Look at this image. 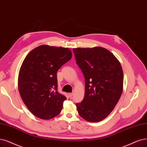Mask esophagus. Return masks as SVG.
<instances>
[{"instance_id":"1","label":"esophagus","mask_w":147,"mask_h":147,"mask_svg":"<svg viewBox=\"0 0 147 147\" xmlns=\"http://www.w3.org/2000/svg\"><path fill=\"white\" fill-rule=\"evenodd\" d=\"M73 96V93H71L68 94V96L70 97V98H71V97H72Z\"/></svg>"}]
</instances>
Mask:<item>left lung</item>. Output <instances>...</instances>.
I'll use <instances>...</instances> for the list:
<instances>
[{"label":"left lung","instance_id":"1","mask_svg":"<svg viewBox=\"0 0 147 147\" xmlns=\"http://www.w3.org/2000/svg\"><path fill=\"white\" fill-rule=\"evenodd\" d=\"M73 52L85 82L84 98L76 105L79 115L88 122L101 121L113 110L122 93L121 65L102 47L74 48Z\"/></svg>","mask_w":147,"mask_h":147}]
</instances>
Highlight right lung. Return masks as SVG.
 <instances>
[{
  "label": "right lung",
  "instance_id": "right-lung-1",
  "mask_svg": "<svg viewBox=\"0 0 147 147\" xmlns=\"http://www.w3.org/2000/svg\"><path fill=\"white\" fill-rule=\"evenodd\" d=\"M68 48L42 45L31 51L20 68L18 89L28 110L48 120L61 113L67 99L57 91V71L71 59Z\"/></svg>",
  "mask_w": 147,
  "mask_h": 147
}]
</instances>
